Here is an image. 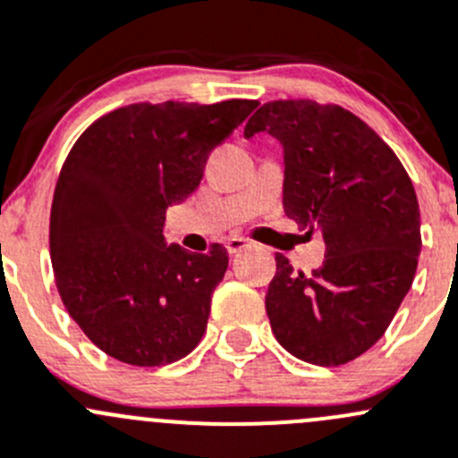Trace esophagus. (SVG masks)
I'll return each mask as SVG.
<instances>
[{
    "label": "esophagus",
    "mask_w": 458,
    "mask_h": 458,
    "mask_svg": "<svg viewBox=\"0 0 458 458\" xmlns=\"http://www.w3.org/2000/svg\"><path fill=\"white\" fill-rule=\"evenodd\" d=\"M250 246H252V242H248V239H243V237H230L228 242H225V250H228L230 255L246 250V248H250Z\"/></svg>",
    "instance_id": "1"
}]
</instances>
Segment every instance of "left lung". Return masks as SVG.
Returning a JSON list of instances; mask_svg holds the SVG:
<instances>
[{
  "label": "left lung",
  "mask_w": 458,
  "mask_h": 458,
  "mask_svg": "<svg viewBox=\"0 0 458 458\" xmlns=\"http://www.w3.org/2000/svg\"><path fill=\"white\" fill-rule=\"evenodd\" d=\"M268 131L284 149V210L319 230L327 259L310 275L277 273L266 313L277 342L300 360L337 367L362 356L387 331L420 255L414 185L387 143L337 105L273 100L243 136Z\"/></svg>",
  "instance_id": "obj_1"
}]
</instances>
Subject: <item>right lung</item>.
Here are the masks:
<instances>
[{
	"label": "right lung",
	"instance_id": "1",
	"mask_svg": "<svg viewBox=\"0 0 458 458\" xmlns=\"http://www.w3.org/2000/svg\"><path fill=\"white\" fill-rule=\"evenodd\" d=\"M257 105L139 102L75 140L53 194L51 261L66 310L106 356L158 367L201 340L228 252L167 246L165 212L199 188L212 149Z\"/></svg>",
	"mask_w": 458,
	"mask_h": 458
}]
</instances>
